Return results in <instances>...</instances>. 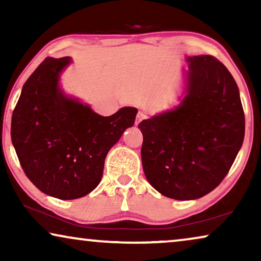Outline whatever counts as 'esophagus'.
Instances as JSON below:
<instances>
[{
	"label": "esophagus",
	"mask_w": 261,
	"mask_h": 261,
	"mask_svg": "<svg viewBox=\"0 0 261 261\" xmlns=\"http://www.w3.org/2000/svg\"><path fill=\"white\" fill-rule=\"evenodd\" d=\"M145 117H146V115H145L144 113H142V112H139V113H138V115H137V124L140 123L141 121L145 119Z\"/></svg>",
	"instance_id": "obj_1"
}]
</instances>
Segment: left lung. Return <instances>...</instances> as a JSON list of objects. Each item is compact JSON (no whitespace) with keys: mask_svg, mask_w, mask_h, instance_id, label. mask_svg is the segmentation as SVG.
<instances>
[{"mask_svg":"<svg viewBox=\"0 0 261 261\" xmlns=\"http://www.w3.org/2000/svg\"><path fill=\"white\" fill-rule=\"evenodd\" d=\"M179 103L139 123L148 183L178 201L213 191L245 137L240 91L227 67L208 55L187 57Z\"/></svg>","mask_w":261,"mask_h":261,"instance_id":"left-lung-1","label":"left lung"}]
</instances>
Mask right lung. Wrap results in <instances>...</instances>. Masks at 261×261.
Instances as JSON below:
<instances>
[{
    "mask_svg": "<svg viewBox=\"0 0 261 261\" xmlns=\"http://www.w3.org/2000/svg\"><path fill=\"white\" fill-rule=\"evenodd\" d=\"M71 57H48L23 84L12 116V142L21 166L44 194L59 199L88 195L101 181L109 149L134 124L138 109L110 116L67 95L60 78Z\"/></svg>",
    "mask_w": 261,
    "mask_h": 261,
    "instance_id": "add662e5",
    "label": "right lung"
}]
</instances>
